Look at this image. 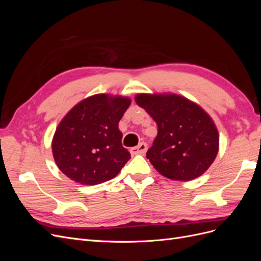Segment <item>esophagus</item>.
<instances>
[{
	"label": "esophagus",
	"instance_id": "34e87169",
	"mask_svg": "<svg viewBox=\"0 0 261 261\" xmlns=\"http://www.w3.org/2000/svg\"><path fill=\"white\" fill-rule=\"evenodd\" d=\"M146 150H147V144L141 143L138 146L132 148L130 153L132 154H144L146 152Z\"/></svg>",
	"mask_w": 261,
	"mask_h": 261
}]
</instances>
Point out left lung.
I'll return each mask as SVG.
<instances>
[{"mask_svg": "<svg viewBox=\"0 0 261 261\" xmlns=\"http://www.w3.org/2000/svg\"><path fill=\"white\" fill-rule=\"evenodd\" d=\"M135 101L158 125L146 156L161 175L185 181L209 169L219 151V134L206 111L174 93H139Z\"/></svg>", "mask_w": 261, "mask_h": 261, "instance_id": "obj_1", "label": "left lung"}]
</instances>
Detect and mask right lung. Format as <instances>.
<instances>
[{
  "label": "right lung",
  "instance_id": "add662e5",
  "mask_svg": "<svg viewBox=\"0 0 261 261\" xmlns=\"http://www.w3.org/2000/svg\"><path fill=\"white\" fill-rule=\"evenodd\" d=\"M129 106L128 98L100 93L70 110L52 140L54 160L62 173L83 185L114 178L130 159L118 129V122Z\"/></svg>",
  "mask_w": 261,
  "mask_h": 261
}]
</instances>
